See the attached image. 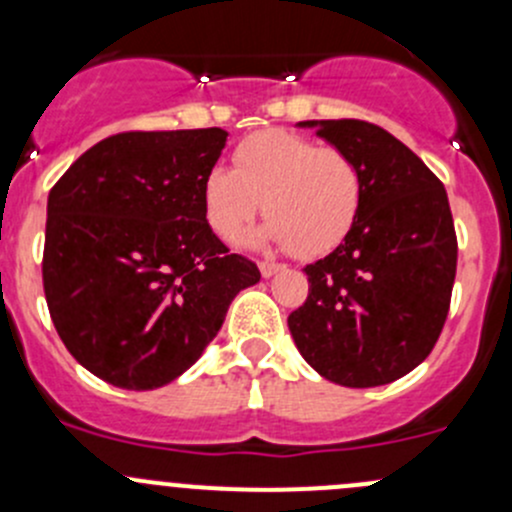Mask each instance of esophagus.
<instances>
[{"label":"esophagus","mask_w":512,"mask_h":512,"mask_svg":"<svg viewBox=\"0 0 512 512\" xmlns=\"http://www.w3.org/2000/svg\"><path fill=\"white\" fill-rule=\"evenodd\" d=\"M280 270H285V265H277V262H267V260L260 262L262 277H275Z\"/></svg>","instance_id":"esophagus-1"}]
</instances>
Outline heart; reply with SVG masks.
<instances>
[{"label":"heart","instance_id":"heart-1","mask_svg":"<svg viewBox=\"0 0 512 512\" xmlns=\"http://www.w3.org/2000/svg\"><path fill=\"white\" fill-rule=\"evenodd\" d=\"M232 163L235 170L215 165L203 178L205 218L223 240H235L255 220L260 200L267 223L250 237L255 245L317 257L352 230L361 208V170L342 148L267 128L247 136Z\"/></svg>","mask_w":512,"mask_h":512}]
</instances>
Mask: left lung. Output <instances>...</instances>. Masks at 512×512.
I'll return each instance as SVG.
<instances>
[{
    "label": "left lung",
    "instance_id": "1",
    "mask_svg": "<svg viewBox=\"0 0 512 512\" xmlns=\"http://www.w3.org/2000/svg\"><path fill=\"white\" fill-rule=\"evenodd\" d=\"M361 170V208L337 250L304 267L307 302L287 324L324 379L369 389L416 369L451 307L458 242L441 180L384 128L354 118L299 121Z\"/></svg>",
    "mask_w": 512,
    "mask_h": 512
}]
</instances>
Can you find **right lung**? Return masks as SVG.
<instances>
[{
    "label": "right lung",
    "instance_id": "right-lung-1",
    "mask_svg": "<svg viewBox=\"0 0 512 512\" xmlns=\"http://www.w3.org/2000/svg\"><path fill=\"white\" fill-rule=\"evenodd\" d=\"M223 128L131 131L71 163L46 203L44 294L84 369L118 389L170 384L205 352L237 292L260 282L203 208Z\"/></svg>",
    "mask_w": 512,
    "mask_h": 512
}]
</instances>
